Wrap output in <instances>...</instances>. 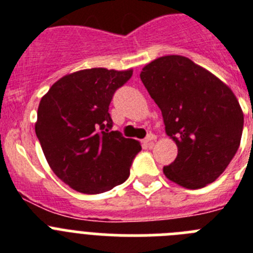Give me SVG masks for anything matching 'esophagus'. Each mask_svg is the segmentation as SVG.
Returning a JSON list of instances; mask_svg holds the SVG:
<instances>
[{
    "mask_svg": "<svg viewBox=\"0 0 253 253\" xmlns=\"http://www.w3.org/2000/svg\"><path fill=\"white\" fill-rule=\"evenodd\" d=\"M154 140H156V135H154V134H148V135L144 138L143 143H144V144H147V146H152Z\"/></svg>",
    "mask_w": 253,
    "mask_h": 253,
    "instance_id": "esophagus-1",
    "label": "esophagus"
}]
</instances>
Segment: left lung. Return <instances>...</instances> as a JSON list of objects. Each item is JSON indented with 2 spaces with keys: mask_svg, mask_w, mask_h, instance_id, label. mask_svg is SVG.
<instances>
[{
  "mask_svg": "<svg viewBox=\"0 0 253 253\" xmlns=\"http://www.w3.org/2000/svg\"><path fill=\"white\" fill-rule=\"evenodd\" d=\"M140 80L161 109L177 157L163 167L186 189L211 184L240 147L243 111L233 91L216 76L182 55H165L143 67Z\"/></svg>",
  "mask_w": 253,
  "mask_h": 253,
  "instance_id": "obj_1",
  "label": "left lung"
}]
</instances>
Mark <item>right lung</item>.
<instances>
[{
	"label": "right lung",
	"instance_id": "add662e5",
	"mask_svg": "<svg viewBox=\"0 0 253 253\" xmlns=\"http://www.w3.org/2000/svg\"><path fill=\"white\" fill-rule=\"evenodd\" d=\"M133 69H82L59 78L42 97L35 133L49 166L82 194H100L123 184L142 149L135 139L110 131L113 95Z\"/></svg>",
	"mask_w": 253,
	"mask_h": 253
}]
</instances>
